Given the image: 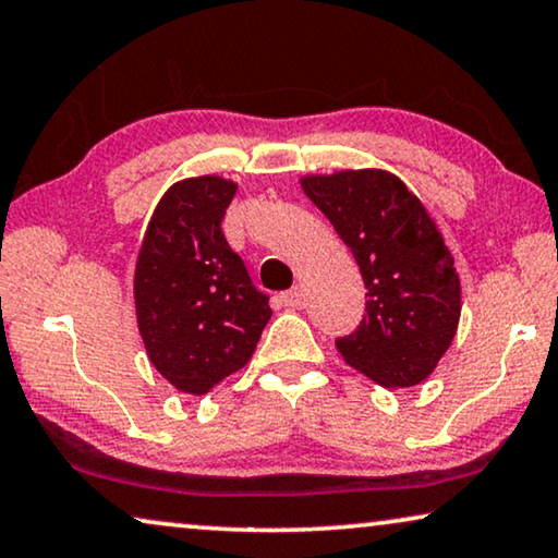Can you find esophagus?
Returning a JSON list of instances; mask_svg holds the SVG:
<instances>
[{
	"label": "esophagus",
	"mask_w": 558,
	"mask_h": 558,
	"mask_svg": "<svg viewBox=\"0 0 558 558\" xmlns=\"http://www.w3.org/2000/svg\"><path fill=\"white\" fill-rule=\"evenodd\" d=\"M281 302H284V306H289V310H302L304 306V289L302 287H294L289 289V292L281 294Z\"/></svg>",
	"instance_id": "1"
}]
</instances>
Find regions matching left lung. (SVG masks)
I'll return each mask as SVG.
<instances>
[{"instance_id":"left-lung-1","label":"left lung","mask_w":558,"mask_h":558,"mask_svg":"<svg viewBox=\"0 0 558 558\" xmlns=\"http://www.w3.org/2000/svg\"><path fill=\"white\" fill-rule=\"evenodd\" d=\"M302 189L350 246L367 289V314L337 339L339 354L383 387L420 385L460 319V279L438 226L398 175L379 168L304 175Z\"/></svg>"}]
</instances>
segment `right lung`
I'll return each mask as SVG.
<instances>
[{"label":"right lung","mask_w":558,"mask_h":558,"mask_svg":"<svg viewBox=\"0 0 558 558\" xmlns=\"http://www.w3.org/2000/svg\"><path fill=\"white\" fill-rule=\"evenodd\" d=\"M236 183L198 175L158 201L135 262V317L153 367L175 390L206 395L252 360L271 319L221 231Z\"/></svg>","instance_id":"1"}]
</instances>
